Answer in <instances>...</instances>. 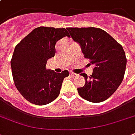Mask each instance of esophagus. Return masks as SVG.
<instances>
[{"instance_id":"1","label":"esophagus","mask_w":135,"mask_h":135,"mask_svg":"<svg viewBox=\"0 0 135 135\" xmlns=\"http://www.w3.org/2000/svg\"><path fill=\"white\" fill-rule=\"evenodd\" d=\"M76 75V74H74V73H73V72H71V73H70V76H75Z\"/></svg>"}]
</instances>
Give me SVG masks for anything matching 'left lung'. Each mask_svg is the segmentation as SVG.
<instances>
[{
	"mask_svg": "<svg viewBox=\"0 0 135 135\" xmlns=\"http://www.w3.org/2000/svg\"><path fill=\"white\" fill-rule=\"evenodd\" d=\"M71 37L80 45L84 57L94 66L92 75H80L85 84L78 94L85 100L102 102L115 92L123 80L127 59L120 44L99 28H67Z\"/></svg>",
	"mask_w": 135,
	"mask_h": 135,
	"instance_id": "left-lung-1",
	"label": "left lung"
}]
</instances>
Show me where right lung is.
I'll return each instance as SVG.
<instances>
[{
    "label": "right lung",
    "instance_id": "right-lung-1",
    "mask_svg": "<svg viewBox=\"0 0 135 135\" xmlns=\"http://www.w3.org/2000/svg\"><path fill=\"white\" fill-rule=\"evenodd\" d=\"M65 36L64 28L40 26L16 45L11 59L12 77L20 94L29 102L45 105L59 96L67 70L56 73L47 69V61L55 57V44Z\"/></svg>",
    "mask_w": 135,
    "mask_h": 135
}]
</instances>
